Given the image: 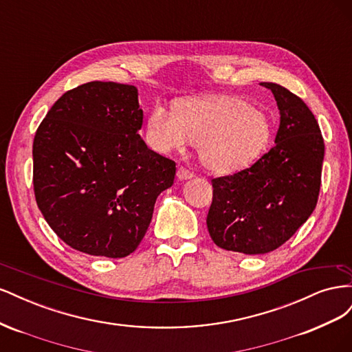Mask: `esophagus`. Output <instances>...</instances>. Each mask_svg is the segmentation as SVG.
Wrapping results in <instances>:
<instances>
[{
  "label": "esophagus",
  "instance_id": "1",
  "mask_svg": "<svg viewBox=\"0 0 352 352\" xmlns=\"http://www.w3.org/2000/svg\"><path fill=\"white\" fill-rule=\"evenodd\" d=\"M192 176H194V173L190 172V170H188L186 167H179V168H177V177H179V179L185 180V179H190Z\"/></svg>",
  "mask_w": 352,
  "mask_h": 352
}]
</instances>
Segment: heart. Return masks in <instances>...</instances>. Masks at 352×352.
I'll return each instance as SVG.
<instances>
[{
	"label": "heart",
	"mask_w": 352,
	"mask_h": 352,
	"mask_svg": "<svg viewBox=\"0 0 352 352\" xmlns=\"http://www.w3.org/2000/svg\"><path fill=\"white\" fill-rule=\"evenodd\" d=\"M272 120L236 97H210L184 102L179 111L155 105L146 120L148 142L158 153H184L198 144L202 164L217 173L250 166L265 150Z\"/></svg>",
	"instance_id": "heart-1"
}]
</instances>
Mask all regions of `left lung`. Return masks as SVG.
Masks as SVG:
<instances>
[{"mask_svg": "<svg viewBox=\"0 0 352 352\" xmlns=\"http://www.w3.org/2000/svg\"><path fill=\"white\" fill-rule=\"evenodd\" d=\"M280 111L274 145L252 166L211 179L207 228L217 247L242 254L279 248L316 208L324 142L307 104L278 83L263 82Z\"/></svg>", "mask_w": 352, "mask_h": 352, "instance_id": "8db88e82", "label": "left lung"}]
</instances>
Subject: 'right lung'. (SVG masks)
<instances>
[{
  "label": "right lung",
  "mask_w": 352,
  "mask_h": 352,
  "mask_svg": "<svg viewBox=\"0 0 352 352\" xmlns=\"http://www.w3.org/2000/svg\"><path fill=\"white\" fill-rule=\"evenodd\" d=\"M133 85L92 80L63 94L34 140V192L73 250L123 258L145 236L176 163L150 150Z\"/></svg>",
  "instance_id": "add662e5"
}]
</instances>
